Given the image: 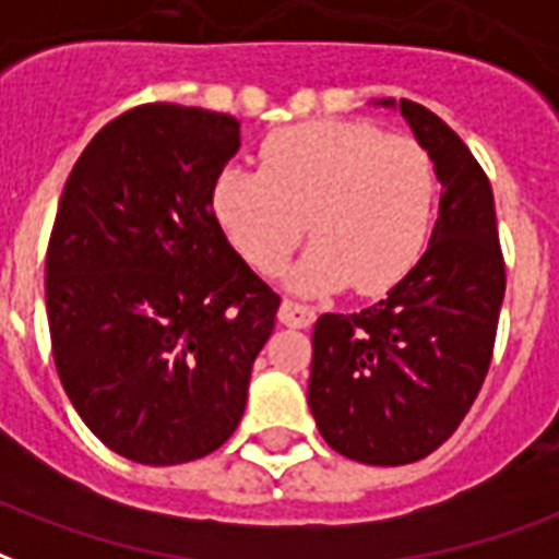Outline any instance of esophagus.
I'll return each instance as SVG.
<instances>
[{
	"label": "esophagus",
	"mask_w": 559,
	"mask_h": 559,
	"mask_svg": "<svg viewBox=\"0 0 559 559\" xmlns=\"http://www.w3.org/2000/svg\"><path fill=\"white\" fill-rule=\"evenodd\" d=\"M278 320L284 322V325H290V329H308V325H313V320H317V313H313V308H308V305L284 299L278 308Z\"/></svg>",
	"instance_id": "obj_1"
}]
</instances>
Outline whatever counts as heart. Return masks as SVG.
<instances>
[{
	"label": "heart",
	"instance_id": "heart-1",
	"mask_svg": "<svg viewBox=\"0 0 559 559\" xmlns=\"http://www.w3.org/2000/svg\"><path fill=\"white\" fill-rule=\"evenodd\" d=\"M436 165L406 135L358 121H322L275 132L263 171L230 165L213 186V213L239 254L275 275L301 242L313 248L290 287H353L379 296L406 278L429 239Z\"/></svg>",
	"mask_w": 559,
	"mask_h": 559
}]
</instances>
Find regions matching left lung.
<instances>
[{
  "label": "left lung",
  "mask_w": 559,
  "mask_h": 559,
  "mask_svg": "<svg viewBox=\"0 0 559 559\" xmlns=\"http://www.w3.org/2000/svg\"><path fill=\"white\" fill-rule=\"evenodd\" d=\"M400 109L441 183L415 269L358 313L313 325L308 403L322 438L364 465H408L448 441L489 373L507 269L486 171L456 132L412 100Z\"/></svg>",
  "instance_id": "1"
}]
</instances>
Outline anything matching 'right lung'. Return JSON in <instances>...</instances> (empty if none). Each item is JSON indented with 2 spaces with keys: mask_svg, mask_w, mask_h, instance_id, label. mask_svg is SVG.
I'll use <instances>...</instances> for the list:
<instances>
[{
  "mask_svg": "<svg viewBox=\"0 0 559 559\" xmlns=\"http://www.w3.org/2000/svg\"><path fill=\"white\" fill-rule=\"evenodd\" d=\"M239 151L222 111L147 103L73 165L47 251L56 370L118 456L180 465L234 436L281 299L213 213Z\"/></svg>",
  "mask_w": 559,
  "mask_h": 559,
  "instance_id": "add662e5",
  "label": "right lung"
}]
</instances>
